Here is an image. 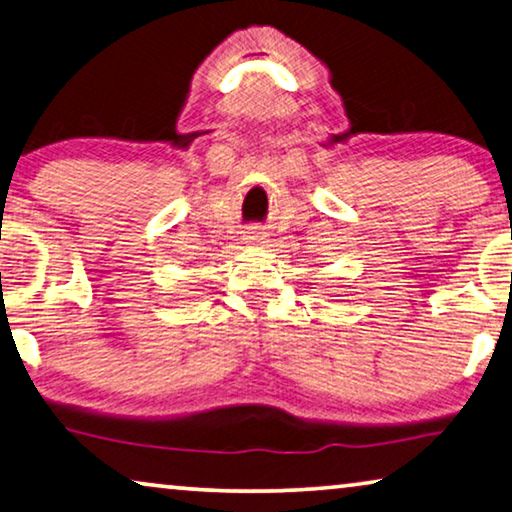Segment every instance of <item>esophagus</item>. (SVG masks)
<instances>
[{"mask_svg": "<svg viewBox=\"0 0 512 512\" xmlns=\"http://www.w3.org/2000/svg\"><path fill=\"white\" fill-rule=\"evenodd\" d=\"M243 239H246L248 243H262V239H264L262 227H248V230L243 232Z\"/></svg>", "mask_w": 512, "mask_h": 512, "instance_id": "1", "label": "esophagus"}]
</instances>
